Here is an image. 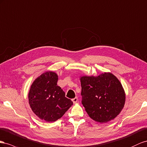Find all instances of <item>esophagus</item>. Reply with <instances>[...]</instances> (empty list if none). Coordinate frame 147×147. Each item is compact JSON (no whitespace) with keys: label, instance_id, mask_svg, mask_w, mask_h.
Instances as JSON below:
<instances>
[{"label":"esophagus","instance_id":"34e87169","mask_svg":"<svg viewBox=\"0 0 147 147\" xmlns=\"http://www.w3.org/2000/svg\"><path fill=\"white\" fill-rule=\"evenodd\" d=\"M78 97H75V98H74L72 99V101H73V103H76L77 102H78Z\"/></svg>","mask_w":147,"mask_h":147}]
</instances>
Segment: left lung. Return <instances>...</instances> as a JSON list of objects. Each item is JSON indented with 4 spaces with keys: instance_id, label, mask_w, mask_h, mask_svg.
I'll use <instances>...</instances> for the list:
<instances>
[{
    "instance_id": "obj_1",
    "label": "left lung",
    "mask_w": 147,
    "mask_h": 147,
    "mask_svg": "<svg viewBox=\"0 0 147 147\" xmlns=\"http://www.w3.org/2000/svg\"><path fill=\"white\" fill-rule=\"evenodd\" d=\"M82 104L90 118L99 123L115 118L123 110L125 96L121 82L110 73L81 78Z\"/></svg>"
}]
</instances>
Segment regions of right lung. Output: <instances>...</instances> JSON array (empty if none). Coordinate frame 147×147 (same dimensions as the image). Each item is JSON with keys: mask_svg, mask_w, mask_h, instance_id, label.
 I'll use <instances>...</instances> for the list:
<instances>
[{"mask_svg": "<svg viewBox=\"0 0 147 147\" xmlns=\"http://www.w3.org/2000/svg\"><path fill=\"white\" fill-rule=\"evenodd\" d=\"M57 81L55 73H44L33 82L28 94L32 111L47 122H54L61 118L73 104L57 86Z\"/></svg>", "mask_w": 147, "mask_h": 147, "instance_id": "obj_1", "label": "right lung"}]
</instances>
